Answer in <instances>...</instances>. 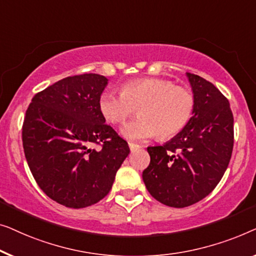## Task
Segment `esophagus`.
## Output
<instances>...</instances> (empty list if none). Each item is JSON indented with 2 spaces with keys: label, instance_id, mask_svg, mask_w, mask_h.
Returning a JSON list of instances; mask_svg holds the SVG:
<instances>
[{
  "label": "esophagus",
  "instance_id": "1",
  "mask_svg": "<svg viewBox=\"0 0 256 256\" xmlns=\"http://www.w3.org/2000/svg\"><path fill=\"white\" fill-rule=\"evenodd\" d=\"M128 147H130V150H131V152H134V150H139L140 147V145H138V144H133V142H128Z\"/></svg>",
  "mask_w": 256,
  "mask_h": 256
}]
</instances>
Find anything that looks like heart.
<instances>
[{
    "label": "heart",
    "instance_id": "b5f03b06",
    "mask_svg": "<svg viewBox=\"0 0 256 256\" xmlns=\"http://www.w3.org/2000/svg\"><path fill=\"white\" fill-rule=\"evenodd\" d=\"M98 109L111 124H123L139 109L140 118L122 128L130 140H146L156 136L172 138L192 120L195 96L190 89L175 86L164 78H138L122 88V94L106 90L100 94Z\"/></svg>",
    "mask_w": 256,
    "mask_h": 256
}]
</instances>
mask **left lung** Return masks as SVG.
Instances as JSON below:
<instances>
[{"label": "left lung", "mask_w": 256, "mask_h": 256, "mask_svg": "<svg viewBox=\"0 0 256 256\" xmlns=\"http://www.w3.org/2000/svg\"><path fill=\"white\" fill-rule=\"evenodd\" d=\"M195 96L188 125L162 146H150L142 172L147 190L168 206L186 208L206 197L220 181L232 156L233 114L211 82L186 73Z\"/></svg>", "instance_id": "obj_1"}]
</instances>
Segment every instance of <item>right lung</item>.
I'll list each match as a JSON object with an SVG mask.
<instances>
[{
    "mask_svg": "<svg viewBox=\"0 0 256 256\" xmlns=\"http://www.w3.org/2000/svg\"><path fill=\"white\" fill-rule=\"evenodd\" d=\"M106 84L100 74L64 78L36 94L25 114L22 140L28 168L39 188L67 208L104 198L130 153L98 109Z\"/></svg>",
    "mask_w": 256,
    "mask_h": 256,
    "instance_id": "right-lung-1",
    "label": "right lung"
}]
</instances>
